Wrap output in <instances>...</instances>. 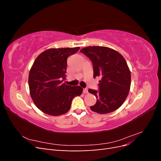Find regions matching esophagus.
Here are the masks:
<instances>
[{
  "label": "esophagus",
  "mask_w": 161,
  "mask_h": 161,
  "mask_svg": "<svg viewBox=\"0 0 161 161\" xmlns=\"http://www.w3.org/2000/svg\"><path fill=\"white\" fill-rule=\"evenodd\" d=\"M83 92H84V93L85 94H87V93H88V89H83Z\"/></svg>",
  "instance_id": "esophagus-1"
}]
</instances>
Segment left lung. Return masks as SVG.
I'll use <instances>...</instances> for the list:
<instances>
[{
	"label": "left lung",
	"mask_w": 161,
	"mask_h": 161,
	"mask_svg": "<svg viewBox=\"0 0 161 161\" xmlns=\"http://www.w3.org/2000/svg\"><path fill=\"white\" fill-rule=\"evenodd\" d=\"M82 53L93 65V77H99V91L89 89L97 98L91 111L100 114L118 109L127 98L131 85V74L123 56L116 50L104 46H89Z\"/></svg>",
	"instance_id": "obj_1"
}]
</instances>
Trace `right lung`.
<instances>
[{"instance_id": "1", "label": "right lung", "mask_w": 161, "mask_h": 161, "mask_svg": "<svg viewBox=\"0 0 161 161\" xmlns=\"http://www.w3.org/2000/svg\"><path fill=\"white\" fill-rule=\"evenodd\" d=\"M79 49L50 48L34 61L29 74V88L34 104L43 113L52 116L64 114L70 109L73 98L82 94L80 86L62 83L66 79L67 58Z\"/></svg>"}]
</instances>
